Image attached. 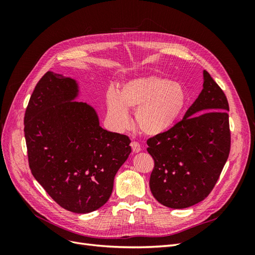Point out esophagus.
Returning a JSON list of instances; mask_svg holds the SVG:
<instances>
[{
	"instance_id": "34e87169",
	"label": "esophagus",
	"mask_w": 255,
	"mask_h": 255,
	"mask_svg": "<svg viewBox=\"0 0 255 255\" xmlns=\"http://www.w3.org/2000/svg\"><path fill=\"white\" fill-rule=\"evenodd\" d=\"M130 146H132V150L135 153L140 152V150H141V145L138 143L137 141H132V142H130Z\"/></svg>"
}]
</instances>
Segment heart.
Segmentation results:
<instances>
[{
    "instance_id": "heart-1",
    "label": "heart",
    "mask_w": 255,
    "mask_h": 255,
    "mask_svg": "<svg viewBox=\"0 0 255 255\" xmlns=\"http://www.w3.org/2000/svg\"><path fill=\"white\" fill-rule=\"evenodd\" d=\"M186 103V92L180 83L159 75L128 80L118 90L105 94L106 117L116 129L129 125L128 110H135V122L142 133L156 136L170 129Z\"/></svg>"
}]
</instances>
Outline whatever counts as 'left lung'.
Instances as JSON below:
<instances>
[{
	"mask_svg": "<svg viewBox=\"0 0 255 255\" xmlns=\"http://www.w3.org/2000/svg\"><path fill=\"white\" fill-rule=\"evenodd\" d=\"M203 89L184 118L167 132L148 138L154 168L150 189L170 208L195 205L211 194L231 149L229 103L211 74L203 71Z\"/></svg>",
	"mask_w": 255,
	"mask_h": 255,
	"instance_id": "left-lung-1",
	"label": "left lung"
}]
</instances>
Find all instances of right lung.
Returning <instances> with one entry per match:
<instances>
[{
  "mask_svg": "<svg viewBox=\"0 0 255 255\" xmlns=\"http://www.w3.org/2000/svg\"><path fill=\"white\" fill-rule=\"evenodd\" d=\"M76 95L74 80L48 71L30 96L24 135L38 183L65 210L86 214L109 201L132 150L127 135L100 127L91 106L73 101Z\"/></svg>",
  "mask_w": 255,
  "mask_h": 255,
  "instance_id": "add662e5",
  "label": "right lung"
}]
</instances>
